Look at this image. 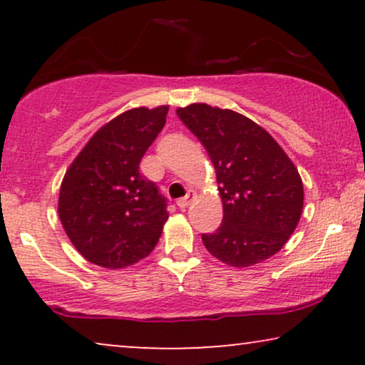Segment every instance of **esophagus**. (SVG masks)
<instances>
[{"label":"esophagus","mask_w":365,"mask_h":365,"mask_svg":"<svg viewBox=\"0 0 365 365\" xmlns=\"http://www.w3.org/2000/svg\"><path fill=\"white\" fill-rule=\"evenodd\" d=\"M194 197H196V192H194V191H187L186 196L181 197V199H179V201L176 202L178 207H179V209H186V207L189 206V204H191V202L194 201Z\"/></svg>","instance_id":"esophagus-1"}]
</instances>
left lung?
I'll return each instance as SVG.
<instances>
[{
  "label": "left lung",
  "mask_w": 365,
  "mask_h": 365,
  "mask_svg": "<svg viewBox=\"0 0 365 365\" xmlns=\"http://www.w3.org/2000/svg\"><path fill=\"white\" fill-rule=\"evenodd\" d=\"M178 116L204 144L216 169L222 224L202 242L232 267L262 262L282 249L302 214L301 176L271 134L231 109L189 104Z\"/></svg>",
  "instance_id": "1"
}]
</instances>
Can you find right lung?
I'll list each match as a JSON object with an SVG mask.
<instances>
[{
    "mask_svg": "<svg viewBox=\"0 0 365 365\" xmlns=\"http://www.w3.org/2000/svg\"><path fill=\"white\" fill-rule=\"evenodd\" d=\"M168 106L136 108L103 126L64 174L58 212L84 259L119 269L153 251L168 221V199L139 171L166 124Z\"/></svg>",
    "mask_w": 365,
    "mask_h": 365,
    "instance_id": "obj_1",
    "label": "right lung"
}]
</instances>
